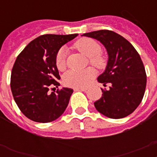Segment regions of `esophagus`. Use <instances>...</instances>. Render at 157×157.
<instances>
[{"instance_id": "1", "label": "esophagus", "mask_w": 157, "mask_h": 157, "mask_svg": "<svg viewBox=\"0 0 157 157\" xmlns=\"http://www.w3.org/2000/svg\"><path fill=\"white\" fill-rule=\"evenodd\" d=\"M73 90L75 91H86L87 89L86 88H74Z\"/></svg>"}]
</instances>
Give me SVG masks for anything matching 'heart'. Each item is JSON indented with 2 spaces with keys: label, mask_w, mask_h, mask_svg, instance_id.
I'll return each mask as SVG.
<instances>
[{
  "label": "heart",
  "mask_w": 157,
  "mask_h": 157,
  "mask_svg": "<svg viewBox=\"0 0 157 157\" xmlns=\"http://www.w3.org/2000/svg\"><path fill=\"white\" fill-rule=\"evenodd\" d=\"M75 47L84 55L90 58V62L93 66L98 68H103L105 65V60L100 56L101 46L95 40L90 38H82L75 43ZM67 50L62 47L58 50L55 57V63L59 70H63L66 66V57ZM95 76V71L92 68H87L83 71L70 70L63 76L65 85L75 88H84L88 86L90 81Z\"/></svg>",
  "instance_id": "obj_1"
}]
</instances>
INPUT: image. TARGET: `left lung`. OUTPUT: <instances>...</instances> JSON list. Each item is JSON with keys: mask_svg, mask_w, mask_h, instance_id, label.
<instances>
[{"mask_svg": "<svg viewBox=\"0 0 157 157\" xmlns=\"http://www.w3.org/2000/svg\"><path fill=\"white\" fill-rule=\"evenodd\" d=\"M102 43L108 55L105 71L98 81L111 86L94 103L98 112L112 119L131 114L140 104L146 89L147 76L144 63L134 47L119 34L108 30L85 33Z\"/></svg>", "mask_w": 157, "mask_h": 157, "instance_id": "1", "label": "left lung"}]
</instances>
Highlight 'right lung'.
<instances>
[{
    "mask_svg": "<svg viewBox=\"0 0 157 157\" xmlns=\"http://www.w3.org/2000/svg\"><path fill=\"white\" fill-rule=\"evenodd\" d=\"M76 36L77 34L40 36L17 57L11 71V91L18 108L28 119L48 123L66 110L73 90L63 87L56 93L49 90L59 86L55 63L58 50Z\"/></svg>",
    "mask_w": 157,
    "mask_h": 157,
    "instance_id": "1",
    "label": "right lung"
}]
</instances>
